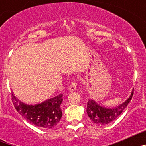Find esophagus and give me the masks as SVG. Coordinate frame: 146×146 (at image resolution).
Instances as JSON below:
<instances>
[{
    "mask_svg": "<svg viewBox=\"0 0 146 146\" xmlns=\"http://www.w3.org/2000/svg\"><path fill=\"white\" fill-rule=\"evenodd\" d=\"M76 88H77V82H76V80H73L72 82H71V85L69 86V91H74Z\"/></svg>",
    "mask_w": 146,
    "mask_h": 146,
    "instance_id": "1",
    "label": "esophagus"
}]
</instances>
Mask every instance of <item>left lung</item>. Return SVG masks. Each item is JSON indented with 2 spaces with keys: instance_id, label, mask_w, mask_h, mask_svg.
Masks as SVG:
<instances>
[{
  "instance_id": "1",
  "label": "left lung",
  "mask_w": 146,
  "mask_h": 146,
  "mask_svg": "<svg viewBox=\"0 0 146 146\" xmlns=\"http://www.w3.org/2000/svg\"><path fill=\"white\" fill-rule=\"evenodd\" d=\"M134 94V89L131 94V96L128 99L119 106L114 108H106L100 106L99 104L93 99H89L87 103V114L93 123L96 125H106L111 123L112 121L116 119L122 112L124 110L126 106L128 105L129 102L131 101Z\"/></svg>"
}]
</instances>
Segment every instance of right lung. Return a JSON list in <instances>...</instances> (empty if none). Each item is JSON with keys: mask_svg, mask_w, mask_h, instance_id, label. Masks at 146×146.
<instances>
[{"mask_svg": "<svg viewBox=\"0 0 146 146\" xmlns=\"http://www.w3.org/2000/svg\"><path fill=\"white\" fill-rule=\"evenodd\" d=\"M63 94L49 99L41 104L28 105L11 94V99L17 111L28 122L38 128L50 129L58 124L62 117L60 104Z\"/></svg>", "mask_w": 146, "mask_h": 146, "instance_id": "add662e5", "label": "right lung"}]
</instances>
